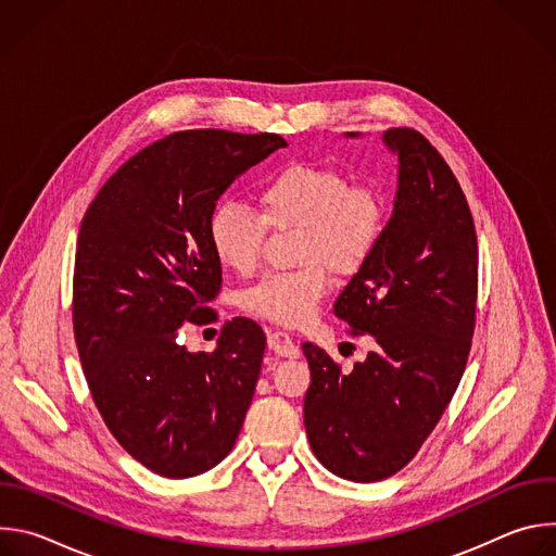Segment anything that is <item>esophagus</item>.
I'll use <instances>...</instances> for the list:
<instances>
[{
  "instance_id": "esophagus-1",
  "label": "esophagus",
  "mask_w": 556,
  "mask_h": 556,
  "mask_svg": "<svg viewBox=\"0 0 556 556\" xmlns=\"http://www.w3.org/2000/svg\"><path fill=\"white\" fill-rule=\"evenodd\" d=\"M268 348L279 354V356H286V358H299V345L281 330H275V332H268Z\"/></svg>"
}]
</instances>
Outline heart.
<instances>
[{
    "label": "heart",
    "mask_w": 556,
    "mask_h": 556,
    "mask_svg": "<svg viewBox=\"0 0 556 556\" xmlns=\"http://www.w3.org/2000/svg\"><path fill=\"white\" fill-rule=\"evenodd\" d=\"M387 219L382 191L352 182L334 167L288 165L260 189V213L222 202L208 222L215 257L230 270L249 275L260 266L268 228H299V264L247 288L242 307L277 326L307 324L328 292L326 266L339 275L356 273L374 253Z\"/></svg>",
    "instance_id": "1"
}]
</instances>
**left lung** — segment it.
Segmentation results:
<instances>
[{"label": "left lung", "mask_w": 556, "mask_h": 556, "mask_svg": "<svg viewBox=\"0 0 556 556\" xmlns=\"http://www.w3.org/2000/svg\"><path fill=\"white\" fill-rule=\"evenodd\" d=\"M382 140L399 155L393 213L334 303L352 334L378 348L343 374L326 350L301 345L309 446L361 484L399 472L435 429L464 374L478 303V235L457 178L420 131L393 127Z\"/></svg>", "instance_id": "left-lung-1"}]
</instances>
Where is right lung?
Masks as SVG:
<instances>
[{
	"mask_svg": "<svg viewBox=\"0 0 556 556\" xmlns=\"http://www.w3.org/2000/svg\"><path fill=\"white\" fill-rule=\"evenodd\" d=\"M288 142L277 134L187 129L144 147L103 185L76 242L72 324L94 405L142 466L185 480L232 448L266 350L251 319L189 352L185 324L217 319L222 266L208 240L219 195Z\"/></svg>",
	"mask_w": 556,
	"mask_h": 556,
	"instance_id": "1",
	"label": "right lung"
}]
</instances>
